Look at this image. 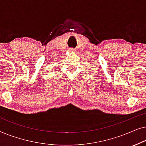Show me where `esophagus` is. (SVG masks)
<instances>
[{"label": "esophagus", "instance_id": "1", "mask_svg": "<svg viewBox=\"0 0 146 146\" xmlns=\"http://www.w3.org/2000/svg\"><path fill=\"white\" fill-rule=\"evenodd\" d=\"M69 51L71 52H74L75 50H74V49H73V48H70Z\"/></svg>", "mask_w": 146, "mask_h": 146}]
</instances>
